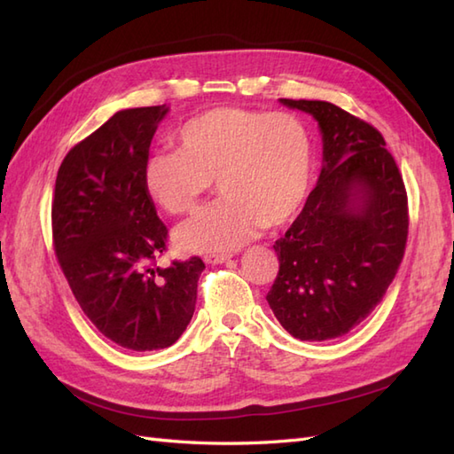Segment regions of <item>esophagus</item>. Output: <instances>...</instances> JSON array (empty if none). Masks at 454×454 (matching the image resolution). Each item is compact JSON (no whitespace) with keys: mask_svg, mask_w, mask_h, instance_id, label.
Segmentation results:
<instances>
[{"mask_svg":"<svg viewBox=\"0 0 454 454\" xmlns=\"http://www.w3.org/2000/svg\"><path fill=\"white\" fill-rule=\"evenodd\" d=\"M230 254H207L205 255V262L210 263V265H216V263H226L230 262Z\"/></svg>","mask_w":454,"mask_h":454,"instance_id":"1","label":"esophagus"}]
</instances>
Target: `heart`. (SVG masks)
Listing matches in <instances>:
<instances>
[{
  "label": "heart",
  "mask_w": 454,
  "mask_h": 454,
  "mask_svg": "<svg viewBox=\"0 0 454 454\" xmlns=\"http://www.w3.org/2000/svg\"><path fill=\"white\" fill-rule=\"evenodd\" d=\"M177 150L153 152L144 187L173 216L189 215L212 187L222 197L181 224L185 252H230L263 226H281L306 199L314 144L301 117L288 111L215 107L181 124Z\"/></svg>",
  "instance_id": "b5f03b06"
}]
</instances>
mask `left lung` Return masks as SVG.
Masks as SVG:
<instances>
[{"mask_svg":"<svg viewBox=\"0 0 454 454\" xmlns=\"http://www.w3.org/2000/svg\"><path fill=\"white\" fill-rule=\"evenodd\" d=\"M322 129L324 168L301 215L275 242L267 302L301 341L345 335L394 281L408 242V192L382 134L327 101L281 99Z\"/></svg>","mask_w":454,"mask_h":454,"instance_id":"8db88e82","label":"left lung"}]
</instances>
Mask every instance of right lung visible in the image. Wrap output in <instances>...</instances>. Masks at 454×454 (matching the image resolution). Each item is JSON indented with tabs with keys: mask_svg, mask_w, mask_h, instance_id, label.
<instances>
[{
	"mask_svg": "<svg viewBox=\"0 0 454 454\" xmlns=\"http://www.w3.org/2000/svg\"><path fill=\"white\" fill-rule=\"evenodd\" d=\"M166 105L119 111L66 153L52 197V246L83 314L117 345L166 349L189 325L202 259L158 267L168 226L144 187Z\"/></svg>",
	"mask_w": 454,
	"mask_h": 454,
	"instance_id": "right-lung-1",
	"label": "right lung"
}]
</instances>
